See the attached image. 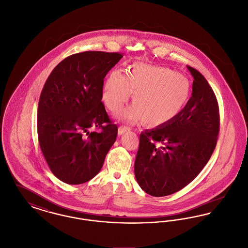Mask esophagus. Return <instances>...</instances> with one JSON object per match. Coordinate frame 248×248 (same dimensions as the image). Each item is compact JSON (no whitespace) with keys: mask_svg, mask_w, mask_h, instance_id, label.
<instances>
[{"mask_svg":"<svg viewBox=\"0 0 248 248\" xmlns=\"http://www.w3.org/2000/svg\"><path fill=\"white\" fill-rule=\"evenodd\" d=\"M130 127L126 126V125H121L119 126L118 134L119 135H123L124 132H126L127 130H129Z\"/></svg>","mask_w":248,"mask_h":248,"instance_id":"obj_1","label":"esophagus"}]
</instances>
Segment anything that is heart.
Segmentation results:
<instances>
[{
    "instance_id": "heart-1",
    "label": "heart",
    "mask_w": 248,
    "mask_h": 248,
    "mask_svg": "<svg viewBox=\"0 0 248 248\" xmlns=\"http://www.w3.org/2000/svg\"><path fill=\"white\" fill-rule=\"evenodd\" d=\"M135 104L119 113L128 122L144 120L149 126H162L178 116L191 94L189 79L177 71L161 66L135 63L128 74L111 71L104 84L103 100L115 112L129 100Z\"/></svg>"
}]
</instances>
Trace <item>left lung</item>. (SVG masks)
I'll return each instance as SVG.
<instances>
[{
  "label": "left lung",
  "mask_w": 248,
  "mask_h": 248,
  "mask_svg": "<svg viewBox=\"0 0 248 248\" xmlns=\"http://www.w3.org/2000/svg\"><path fill=\"white\" fill-rule=\"evenodd\" d=\"M192 94L181 113L162 126L142 132L135 161V175L148 194L162 197L186 187L209 161L219 133L216 94L199 71Z\"/></svg>",
  "instance_id": "obj_1"
}]
</instances>
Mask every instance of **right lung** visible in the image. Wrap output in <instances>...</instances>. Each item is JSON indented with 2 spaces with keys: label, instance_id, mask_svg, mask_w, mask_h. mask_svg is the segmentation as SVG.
Here are the masks:
<instances>
[{
  "label": "right lung",
  "instance_id": "add662e5",
  "mask_svg": "<svg viewBox=\"0 0 248 248\" xmlns=\"http://www.w3.org/2000/svg\"><path fill=\"white\" fill-rule=\"evenodd\" d=\"M123 55L86 51L63 59L50 73L39 99L38 140L52 173L67 184L98 174L118 127L101 102L104 78ZM97 127L99 132L90 130Z\"/></svg>",
  "mask_w": 248,
  "mask_h": 248
}]
</instances>
